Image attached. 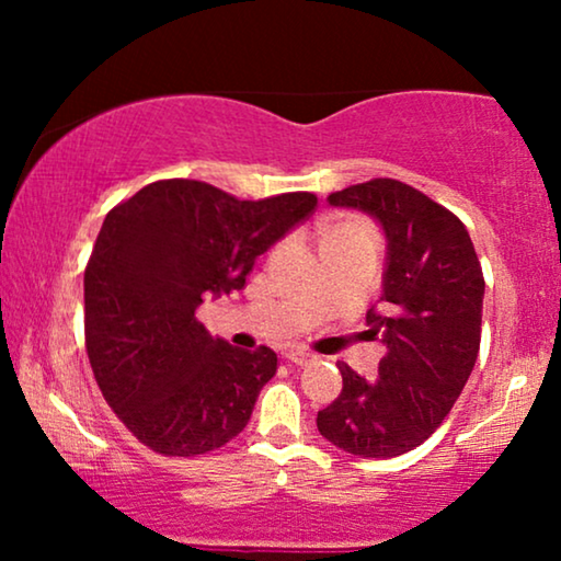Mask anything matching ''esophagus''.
I'll use <instances>...</instances> for the list:
<instances>
[{
    "instance_id": "34e87169",
    "label": "esophagus",
    "mask_w": 561,
    "mask_h": 561,
    "mask_svg": "<svg viewBox=\"0 0 561 561\" xmlns=\"http://www.w3.org/2000/svg\"><path fill=\"white\" fill-rule=\"evenodd\" d=\"M286 359H288V363H296V365H309V363H313V359H317V355H313V352H309V350H304V347H290V350H286Z\"/></svg>"
}]
</instances>
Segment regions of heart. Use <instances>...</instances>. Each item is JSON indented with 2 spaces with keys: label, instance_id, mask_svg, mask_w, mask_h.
Wrapping results in <instances>:
<instances>
[{
  "label": "heart",
  "instance_id": "heart-1",
  "mask_svg": "<svg viewBox=\"0 0 561 561\" xmlns=\"http://www.w3.org/2000/svg\"><path fill=\"white\" fill-rule=\"evenodd\" d=\"M340 242H367L375 248V234L370 227L363 225V221L350 219V221H340V225L329 232L324 248H329V244H340Z\"/></svg>",
  "mask_w": 561,
  "mask_h": 561
}]
</instances>
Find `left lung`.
<instances>
[{"label": "left lung", "instance_id": "1", "mask_svg": "<svg viewBox=\"0 0 561 561\" xmlns=\"http://www.w3.org/2000/svg\"><path fill=\"white\" fill-rule=\"evenodd\" d=\"M327 202L370 214L386 232L382 294L365 319L388 352L373 382L336 365L342 393L319 411V434L357 457L405 455L442 426L478 359L480 260L462 221L409 183L373 179Z\"/></svg>", "mask_w": 561, "mask_h": 561}]
</instances>
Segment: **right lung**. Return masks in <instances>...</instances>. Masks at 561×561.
<instances>
[{
  "label": "right lung",
  "mask_w": 561,
  "mask_h": 561,
  "mask_svg": "<svg viewBox=\"0 0 561 561\" xmlns=\"http://www.w3.org/2000/svg\"><path fill=\"white\" fill-rule=\"evenodd\" d=\"M313 209L309 191L240 202L168 179L106 214L83 273V332L99 390L145 447L196 457L248 426L278 355L211 336L196 309L244 288L255 260Z\"/></svg>",
  "instance_id": "right-lung-1"
}]
</instances>
